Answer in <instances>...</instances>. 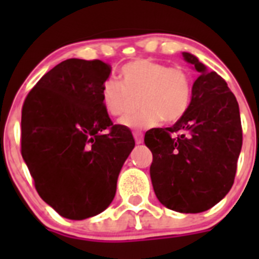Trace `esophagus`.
Here are the masks:
<instances>
[{
    "label": "esophagus",
    "mask_w": 259,
    "mask_h": 259,
    "mask_svg": "<svg viewBox=\"0 0 259 259\" xmlns=\"http://www.w3.org/2000/svg\"><path fill=\"white\" fill-rule=\"evenodd\" d=\"M134 137H135V141H136V144H141L144 141V136L141 132H134Z\"/></svg>",
    "instance_id": "34e87169"
}]
</instances>
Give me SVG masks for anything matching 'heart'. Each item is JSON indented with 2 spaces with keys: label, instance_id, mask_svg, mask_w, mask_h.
<instances>
[{
  "label": "heart",
  "instance_id": "b5f03b06",
  "mask_svg": "<svg viewBox=\"0 0 259 259\" xmlns=\"http://www.w3.org/2000/svg\"><path fill=\"white\" fill-rule=\"evenodd\" d=\"M122 81L105 80L101 87L102 106L110 115L124 116L139 96L141 111L123 119L122 124L135 130L152 127L162 120L178 122L187 114L192 102L193 81L182 66L168 67L161 62L139 58L120 68Z\"/></svg>",
  "mask_w": 259,
  "mask_h": 259
}]
</instances>
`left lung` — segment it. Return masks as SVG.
Returning <instances> with one entry per match:
<instances>
[{
  "label": "left lung",
  "mask_w": 259,
  "mask_h": 259,
  "mask_svg": "<svg viewBox=\"0 0 259 259\" xmlns=\"http://www.w3.org/2000/svg\"><path fill=\"white\" fill-rule=\"evenodd\" d=\"M184 59L198 71L188 111L172 127L152 128L150 178L162 205L179 212H201L232 188L242 145L239 104L226 80L191 53Z\"/></svg>",
  "instance_id": "1"
}]
</instances>
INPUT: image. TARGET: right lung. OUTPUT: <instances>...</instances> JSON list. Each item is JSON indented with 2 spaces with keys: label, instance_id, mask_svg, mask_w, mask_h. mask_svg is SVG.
Wrapping results in <instances>:
<instances>
[{
  "label": "right lung",
  "instance_id": "right-lung-1",
  "mask_svg": "<svg viewBox=\"0 0 259 259\" xmlns=\"http://www.w3.org/2000/svg\"><path fill=\"white\" fill-rule=\"evenodd\" d=\"M111 66L100 59L61 62L29 91L22 107L20 152L40 197L67 219L109 206L135 140L102 106Z\"/></svg>",
  "mask_w": 259,
  "mask_h": 259
}]
</instances>
